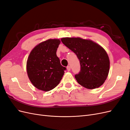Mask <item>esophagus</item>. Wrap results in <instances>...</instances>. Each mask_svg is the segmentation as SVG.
Listing matches in <instances>:
<instances>
[{
    "instance_id": "34e87169",
    "label": "esophagus",
    "mask_w": 130,
    "mask_h": 130,
    "mask_svg": "<svg viewBox=\"0 0 130 130\" xmlns=\"http://www.w3.org/2000/svg\"><path fill=\"white\" fill-rule=\"evenodd\" d=\"M67 69L68 71H70V66L67 67Z\"/></svg>"
}]
</instances>
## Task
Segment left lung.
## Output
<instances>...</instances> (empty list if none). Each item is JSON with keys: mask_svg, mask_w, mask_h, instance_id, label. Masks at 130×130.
Segmentation results:
<instances>
[{"mask_svg": "<svg viewBox=\"0 0 130 130\" xmlns=\"http://www.w3.org/2000/svg\"><path fill=\"white\" fill-rule=\"evenodd\" d=\"M61 41L80 61V71L75 75L78 83L90 89L103 85L109 70V57L103 47L91 40L79 37L62 38Z\"/></svg>", "mask_w": 130, "mask_h": 130, "instance_id": "left-lung-1", "label": "left lung"}]
</instances>
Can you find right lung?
I'll use <instances>...</instances> for the list:
<instances>
[{
    "label": "right lung",
    "instance_id": "right-lung-1",
    "mask_svg": "<svg viewBox=\"0 0 130 130\" xmlns=\"http://www.w3.org/2000/svg\"><path fill=\"white\" fill-rule=\"evenodd\" d=\"M57 39H50L36 45L31 51L26 63L27 75L35 87L48 92L55 88L63 76V67L56 51L60 43Z\"/></svg>",
    "mask_w": 130,
    "mask_h": 130
}]
</instances>
